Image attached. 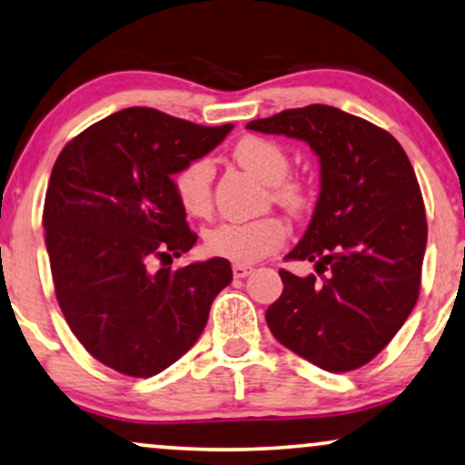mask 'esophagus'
Returning a JSON list of instances; mask_svg holds the SVG:
<instances>
[{
	"instance_id": "34e87169",
	"label": "esophagus",
	"mask_w": 465,
	"mask_h": 465,
	"mask_svg": "<svg viewBox=\"0 0 465 465\" xmlns=\"http://www.w3.org/2000/svg\"><path fill=\"white\" fill-rule=\"evenodd\" d=\"M252 271H254V267H252V264H232V275L234 277H247L252 273Z\"/></svg>"
}]
</instances>
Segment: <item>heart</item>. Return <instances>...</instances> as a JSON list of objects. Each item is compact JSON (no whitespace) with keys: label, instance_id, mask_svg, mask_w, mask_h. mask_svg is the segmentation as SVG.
I'll return each instance as SVG.
<instances>
[{"label":"heart","instance_id":"1","mask_svg":"<svg viewBox=\"0 0 465 465\" xmlns=\"http://www.w3.org/2000/svg\"><path fill=\"white\" fill-rule=\"evenodd\" d=\"M232 158L267 183L269 201L286 213L301 218L312 204L303 181L288 177L291 158L282 144L264 136H243L232 147ZM173 192L179 207L192 218H207L213 204V166L207 158L185 162L173 174ZM288 237V226L277 215L250 222H222L204 231L203 243L209 254L247 264L273 254Z\"/></svg>","mask_w":465,"mask_h":465}]
</instances>
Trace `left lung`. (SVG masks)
<instances>
[{"mask_svg":"<svg viewBox=\"0 0 465 465\" xmlns=\"http://www.w3.org/2000/svg\"><path fill=\"white\" fill-rule=\"evenodd\" d=\"M247 128L310 143L321 158V196L288 261L284 292L267 310L271 333L327 371L370 363L417 305L427 245L423 194L406 152L387 130L335 106L288 108Z\"/></svg>","mask_w":465,"mask_h":465,"instance_id":"left-lung-1","label":"left lung"}]
</instances>
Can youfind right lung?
Masks as SVG:
<instances>
[{"label":"right lung","mask_w":465,"mask_h":465,"mask_svg":"<svg viewBox=\"0 0 465 465\" xmlns=\"http://www.w3.org/2000/svg\"><path fill=\"white\" fill-rule=\"evenodd\" d=\"M231 130L132 106L89 125L55 160L42 213L55 297L102 365L134 378L166 370L194 346L231 284L226 258L168 267L198 239L173 174ZM152 260L163 269L149 272Z\"/></svg>","instance_id":"1"}]
</instances>
